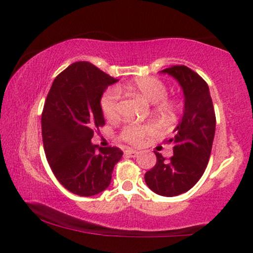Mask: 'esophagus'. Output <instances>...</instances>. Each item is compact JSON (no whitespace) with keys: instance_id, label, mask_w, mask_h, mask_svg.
<instances>
[{"instance_id":"34e87169","label":"esophagus","mask_w":253,"mask_h":253,"mask_svg":"<svg viewBox=\"0 0 253 253\" xmlns=\"http://www.w3.org/2000/svg\"><path fill=\"white\" fill-rule=\"evenodd\" d=\"M125 155L128 156V157H133V158H134V157L139 155V152H138V151H134L132 149H127L126 151H125Z\"/></svg>"}]
</instances>
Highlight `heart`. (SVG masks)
Instances as JSON below:
<instances>
[{"mask_svg":"<svg viewBox=\"0 0 253 253\" xmlns=\"http://www.w3.org/2000/svg\"><path fill=\"white\" fill-rule=\"evenodd\" d=\"M125 90L139 95L147 102L155 103V108L158 113L164 115L172 114L176 110V103L167 98L168 88L164 82L153 76L138 77L124 86ZM119 100H120V89L117 86H109L104 90L101 96L100 107L104 118L108 120L118 118ZM156 127L153 124H128L124 127L120 133L121 140L132 145H139L147 135L153 134Z\"/></svg>","mask_w":253,"mask_h":253,"instance_id":"heart-1","label":"heart"}]
</instances>
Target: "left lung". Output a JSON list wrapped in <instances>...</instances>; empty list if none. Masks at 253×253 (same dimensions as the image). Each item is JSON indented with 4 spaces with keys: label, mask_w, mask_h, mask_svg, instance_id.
<instances>
[{
    "label": "left lung",
    "mask_w": 253,
    "mask_h": 253,
    "mask_svg": "<svg viewBox=\"0 0 253 253\" xmlns=\"http://www.w3.org/2000/svg\"><path fill=\"white\" fill-rule=\"evenodd\" d=\"M179 83L184 95L183 117L168 143L173 144V156L165 159L155 152L157 163L145 173V182L153 193L172 197L190 190L201 178L210 161L215 134V112L208 84L184 65L161 71Z\"/></svg>",
    "instance_id": "1"
}]
</instances>
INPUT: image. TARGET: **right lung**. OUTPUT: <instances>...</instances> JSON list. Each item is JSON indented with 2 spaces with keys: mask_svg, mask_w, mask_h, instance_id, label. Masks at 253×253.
I'll return each instance as SVG.
<instances>
[{
  "mask_svg": "<svg viewBox=\"0 0 253 253\" xmlns=\"http://www.w3.org/2000/svg\"><path fill=\"white\" fill-rule=\"evenodd\" d=\"M118 80L89 62L69 65L54 78L42 115V143L52 172L65 189L92 196L108 188L123 157L119 147L91 143L104 125L100 100Z\"/></svg>",
  "mask_w": 253,
  "mask_h": 253,
  "instance_id": "obj_1",
  "label": "right lung"
}]
</instances>
